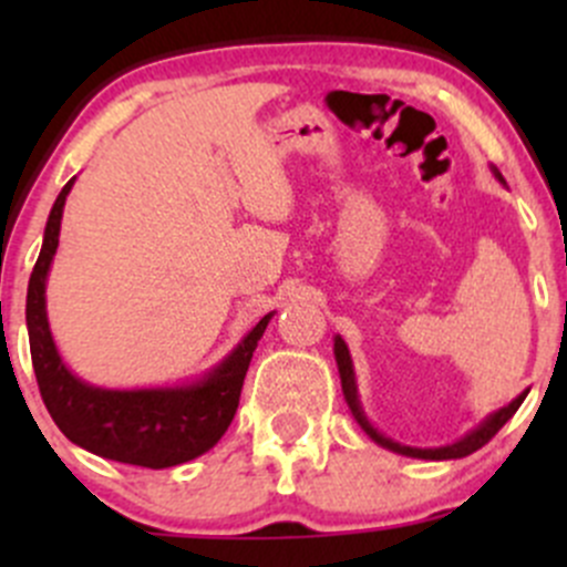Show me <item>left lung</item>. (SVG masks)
<instances>
[{"mask_svg": "<svg viewBox=\"0 0 567 567\" xmlns=\"http://www.w3.org/2000/svg\"><path fill=\"white\" fill-rule=\"evenodd\" d=\"M494 175L499 177L502 183H505V177L499 175V169H496V167H494ZM334 359H337V370H340L342 394H346V403H348V409H351L353 420H357L359 425H362V431L368 433V436L373 439L375 444H381V447L392 450V453H398V455H409V458H425V461H450V458H466V455L477 453V450L483 447V444H488L491 439H494L496 433H499V427L505 425V422L511 420L513 414H516V411H518V405H522V403H524V398H527V392H524V394H518V398L513 400V403H507L505 409L494 411V414H491L488 420H485V422H480V425L474 427V431H468L466 436L458 439V442H455V444H447V447H431V450H422V447H405V444H398V442H392V439H386L384 433H379V431H375V427L370 425V420H368V416H364V411H362V403H359V392H357V375H353V362H351V353H348V346H346V340H342L340 334L334 337Z\"/></svg>", "mask_w": 567, "mask_h": 567, "instance_id": "1", "label": "left lung"}]
</instances>
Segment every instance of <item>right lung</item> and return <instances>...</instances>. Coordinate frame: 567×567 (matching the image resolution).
<instances>
[{
  "label": "right lung",
  "mask_w": 567,
  "mask_h": 567,
  "mask_svg": "<svg viewBox=\"0 0 567 567\" xmlns=\"http://www.w3.org/2000/svg\"><path fill=\"white\" fill-rule=\"evenodd\" d=\"M76 181V177H73ZM73 181L62 186L43 233L30 288H27V329H30L32 368L45 409L62 433L79 447L101 458L131 466L167 468L208 453L236 416L244 379L257 340L271 312L221 359L208 375L186 386L158 390H101L84 384L56 353L45 318V277L60 244V221Z\"/></svg>",
  "instance_id": "1"
}]
</instances>
